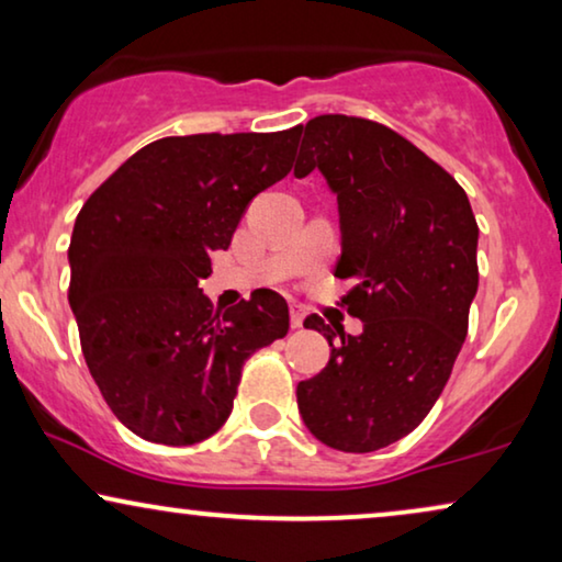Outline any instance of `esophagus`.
I'll list each match as a JSON object with an SVG mask.
<instances>
[{
    "mask_svg": "<svg viewBox=\"0 0 562 562\" xmlns=\"http://www.w3.org/2000/svg\"><path fill=\"white\" fill-rule=\"evenodd\" d=\"M304 325V310L302 306H291V329H299Z\"/></svg>",
    "mask_w": 562,
    "mask_h": 562,
    "instance_id": "obj_1",
    "label": "esophagus"
}]
</instances>
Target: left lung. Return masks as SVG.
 I'll use <instances>...</instances> for the list:
<instances>
[{"label":"left lung","instance_id":"8db88e82","mask_svg":"<svg viewBox=\"0 0 562 562\" xmlns=\"http://www.w3.org/2000/svg\"><path fill=\"white\" fill-rule=\"evenodd\" d=\"M294 168L325 176L340 212L337 279L363 333L327 337L329 363L296 386L310 432L327 448L373 452L427 417L452 373L479 291V225L452 176L386 125L348 114L306 122Z\"/></svg>","mask_w":562,"mask_h":562}]
</instances>
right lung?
I'll list each match as a JSON object with an SVG mask.
<instances>
[{"mask_svg": "<svg viewBox=\"0 0 562 562\" xmlns=\"http://www.w3.org/2000/svg\"><path fill=\"white\" fill-rule=\"evenodd\" d=\"M302 127L160 137L76 217L68 304L91 379L130 432L194 445L233 412L245 360L289 333L271 289L214 312L199 281L252 196L291 171Z\"/></svg>", "mask_w": 562, "mask_h": 562, "instance_id": "add662e5", "label": "right lung"}]
</instances>
